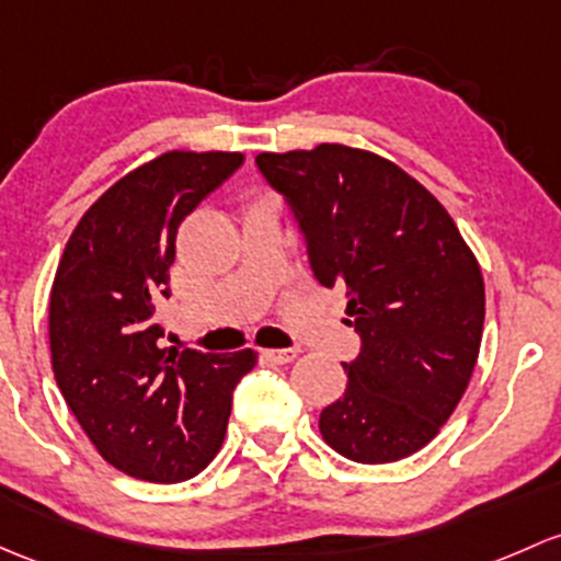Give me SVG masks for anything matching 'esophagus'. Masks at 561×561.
Listing matches in <instances>:
<instances>
[{
  "mask_svg": "<svg viewBox=\"0 0 561 561\" xmlns=\"http://www.w3.org/2000/svg\"><path fill=\"white\" fill-rule=\"evenodd\" d=\"M263 355L268 357L271 363H276V365H285V363H293V359L298 357V350H265Z\"/></svg>",
  "mask_w": 561,
  "mask_h": 561,
  "instance_id": "1",
  "label": "esophagus"
}]
</instances>
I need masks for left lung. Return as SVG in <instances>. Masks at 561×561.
<instances>
[{
    "mask_svg": "<svg viewBox=\"0 0 561 561\" xmlns=\"http://www.w3.org/2000/svg\"><path fill=\"white\" fill-rule=\"evenodd\" d=\"M311 271L346 293L359 355L320 414L330 449L363 465L420 451L462 400L479 359L483 276L438 198L387 158L346 145L261 152Z\"/></svg>",
    "mask_w": 561,
    "mask_h": 561,
    "instance_id": "left-lung-1",
    "label": "left lung"
}]
</instances>
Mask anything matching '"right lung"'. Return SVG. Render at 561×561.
<instances>
[{"instance_id":"right-lung-1","label":"right lung","mask_w":561,"mask_h":561,"mask_svg":"<svg viewBox=\"0 0 561 561\" xmlns=\"http://www.w3.org/2000/svg\"><path fill=\"white\" fill-rule=\"evenodd\" d=\"M244 163L241 152H163L82 215L50 290L53 376L96 451L121 473L176 483L220 451L241 352L161 350L180 222Z\"/></svg>"}]
</instances>
